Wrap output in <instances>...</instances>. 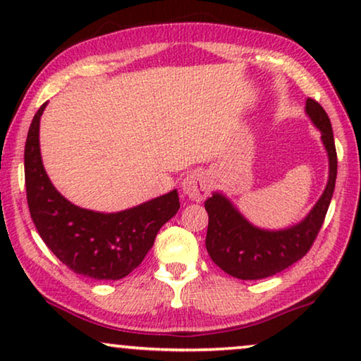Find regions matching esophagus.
I'll list each match as a JSON object with an SVG mask.
<instances>
[{"label": "esophagus", "instance_id": "esophagus-1", "mask_svg": "<svg viewBox=\"0 0 361 361\" xmlns=\"http://www.w3.org/2000/svg\"><path fill=\"white\" fill-rule=\"evenodd\" d=\"M182 190L190 200L202 202L210 195V179L205 172L195 171L190 172L182 182Z\"/></svg>", "mask_w": 361, "mask_h": 361}]
</instances>
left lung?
Returning a JSON list of instances; mask_svg holds the SVG:
<instances>
[{"mask_svg":"<svg viewBox=\"0 0 361 361\" xmlns=\"http://www.w3.org/2000/svg\"><path fill=\"white\" fill-rule=\"evenodd\" d=\"M305 111L322 135L329 154V182L310 214L300 224L286 230H261L251 225L225 195L215 192L205 200L209 214L205 246L214 263L238 279H263L289 268L304 258L317 238L332 200L337 179V151L327 113L307 98Z\"/></svg>","mask_w":361,"mask_h":361,"instance_id":"obj_1","label":"left lung"}]
</instances>
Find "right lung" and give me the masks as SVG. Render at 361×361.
Here are the masks:
<instances>
[{
	"instance_id": "add662e5",
	"label": "right lung",
	"mask_w": 361,
	"mask_h": 361,
	"mask_svg": "<svg viewBox=\"0 0 361 361\" xmlns=\"http://www.w3.org/2000/svg\"><path fill=\"white\" fill-rule=\"evenodd\" d=\"M32 118L24 147V177L31 219L49 250L73 273L97 281L125 278L141 264L157 231L179 210L172 190L118 214H100L73 205L49 180L39 149V121Z\"/></svg>"
}]
</instances>
